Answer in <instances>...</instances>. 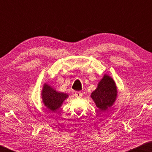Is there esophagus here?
I'll return each mask as SVG.
<instances>
[{"label": "esophagus", "mask_w": 152, "mask_h": 152, "mask_svg": "<svg viewBox=\"0 0 152 152\" xmlns=\"http://www.w3.org/2000/svg\"><path fill=\"white\" fill-rule=\"evenodd\" d=\"M74 96L76 97H81L82 96V94L81 93V91H76L74 93Z\"/></svg>", "instance_id": "1"}]
</instances>
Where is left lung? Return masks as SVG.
<instances>
[{"mask_svg":"<svg viewBox=\"0 0 152 152\" xmlns=\"http://www.w3.org/2000/svg\"><path fill=\"white\" fill-rule=\"evenodd\" d=\"M117 97V88L111 77L105 74L91 97L101 111H106L113 105Z\"/></svg>","mask_w":152,"mask_h":152,"instance_id":"obj_1","label":"left lung"}]
</instances>
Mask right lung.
<instances>
[{"instance_id":"add662e5","label":"right lung","mask_w":152,"mask_h":152,"mask_svg":"<svg viewBox=\"0 0 152 152\" xmlns=\"http://www.w3.org/2000/svg\"><path fill=\"white\" fill-rule=\"evenodd\" d=\"M41 97L45 106L52 111H55L61 107L68 95L62 92L56 91L51 86L45 84L41 93Z\"/></svg>"}]
</instances>
